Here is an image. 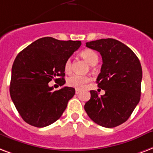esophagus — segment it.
Returning <instances> with one entry per match:
<instances>
[{
	"label": "esophagus",
	"mask_w": 153,
	"mask_h": 153,
	"mask_svg": "<svg viewBox=\"0 0 153 153\" xmlns=\"http://www.w3.org/2000/svg\"><path fill=\"white\" fill-rule=\"evenodd\" d=\"M80 93V90L76 88V94H79Z\"/></svg>",
	"instance_id": "obj_1"
}]
</instances>
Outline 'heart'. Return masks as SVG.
I'll list each match as a JSON object with an SVG mask.
<instances>
[{
    "label": "heart",
    "instance_id": "heart-1",
    "mask_svg": "<svg viewBox=\"0 0 153 153\" xmlns=\"http://www.w3.org/2000/svg\"><path fill=\"white\" fill-rule=\"evenodd\" d=\"M81 56L85 58V60L91 65H95L98 61V55L95 51L92 49H85L81 52ZM64 69L65 73H70L72 70V61L71 59H67L64 65ZM91 80L89 76H80L78 74H73L67 79V85L71 87L76 88L78 89L83 88L85 84L88 83Z\"/></svg>",
    "mask_w": 153,
    "mask_h": 153
}]
</instances>
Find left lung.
Segmentation results:
<instances>
[{"label": "left lung", "instance_id": "8db88e82", "mask_svg": "<svg viewBox=\"0 0 153 153\" xmlns=\"http://www.w3.org/2000/svg\"><path fill=\"white\" fill-rule=\"evenodd\" d=\"M86 46L102 56L97 83L105 94L99 96L91 90V98L85 105V112L102 127H117L129 118L140 99V62L131 48L115 39L90 41Z\"/></svg>", "mask_w": 153, "mask_h": 153}]
</instances>
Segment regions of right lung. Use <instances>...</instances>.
<instances>
[{"label": "right lung", "instance_id": "add662e5", "mask_svg": "<svg viewBox=\"0 0 153 153\" xmlns=\"http://www.w3.org/2000/svg\"><path fill=\"white\" fill-rule=\"evenodd\" d=\"M80 45V41L47 36L33 42L16 56L9 92L19 114L28 125L46 127L63 114L75 88L64 87L53 91L48 83L53 79L65 85V63Z\"/></svg>", "mask_w": 153, "mask_h": 153}]
</instances>
